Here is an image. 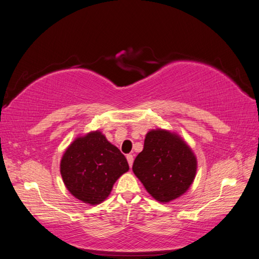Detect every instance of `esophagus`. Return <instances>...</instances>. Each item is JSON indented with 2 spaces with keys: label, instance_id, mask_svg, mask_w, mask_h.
Instances as JSON below:
<instances>
[{
  "label": "esophagus",
  "instance_id": "obj_1",
  "mask_svg": "<svg viewBox=\"0 0 259 259\" xmlns=\"http://www.w3.org/2000/svg\"><path fill=\"white\" fill-rule=\"evenodd\" d=\"M126 159H127V162L130 164V167H132L133 162H134V156H133V154H127L126 155Z\"/></svg>",
  "mask_w": 259,
  "mask_h": 259
}]
</instances>
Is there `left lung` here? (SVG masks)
Masks as SVG:
<instances>
[{
    "label": "left lung",
    "mask_w": 259,
    "mask_h": 259,
    "mask_svg": "<svg viewBox=\"0 0 259 259\" xmlns=\"http://www.w3.org/2000/svg\"><path fill=\"white\" fill-rule=\"evenodd\" d=\"M197 159L176 134L163 130L149 132L133 164V171L147 191L160 202H169L185 193L192 184Z\"/></svg>",
    "instance_id": "1"
}]
</instances>
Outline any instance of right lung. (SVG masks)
<instances>
[{
  "label": "right lung",
  "instance_id": "right-lung-1",
  "mask_svg": "<svg viewBox=\"0 0 259 259\" xmlns=\"http://www.w3.org/2000/svg\"><path fill=\"white\" fill-rule=\"evenodd\" d=\"M128 168L124 154L100 132L76 138L60 162L67 189L76 199L92 205L107 199L116 179Z\"/></svg>",
  "mask_w": 259,
  "mask_h": 259
}]
</instances>
